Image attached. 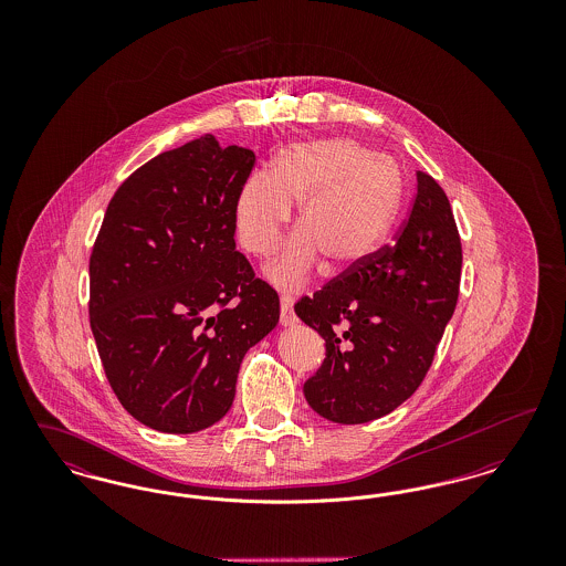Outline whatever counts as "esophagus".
Instances as JSON below:
<instances>
[{"label":"esophagus","instance_id":"34e87169","mask_svg":"<svg viewBox=\"0 0 566 566\" xmlns=\"http://www.w3.org/2000/svg\"><path fill=\"white\" fill-rule=\"evenodd\" d=\"M280 323L282 326H293L296 323L295 312H293V296L280 295Z\"/></svg>","mask_w":566,"mask_h":566}]
</instances>
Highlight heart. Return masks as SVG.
I'll return each mask as SVG.
<instances>
[{
  "label": "heart",
  "instance_id": "b5f03b06",
  "mask_svg": "<svg viewBox=\"0 0 566 566\" xmlns=\"http://www.w3.org/2000/svg\"><path fill=\"white\" fill-rule=\"evenodd\" d=\"M397 161L371 155L348 137L291 144L273 155L268 174H250L233 199L243 250L265 259L277 248L298 203L295 235L268 265L280 289L303 286L323 261L326 273L365 263L388 235L401 206Z\"/></svg>",
  "mask_w": 566,
  "mask_h": 566
}]
</instances>
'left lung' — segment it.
<instances>
[{"label":"left lung","instance_id":"1","mask_svg":"<svg viewBox=\"0 0 566 566\" xmlns=\"http://www.w3.org/2000/svg\"><path fill=\"white\" fill-rule=\"evenodd\" d=\"M460 268L448 195L416 171V197L395 242L295 303L326 348L321 369L303 384L310 407L331 422L363 424L407 401L457 310Z\"/></svg>","mask_w":566,"mask_h":566}]
</instances>
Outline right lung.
<instances>
[{
  "label": "right lung",
  "mask_w": 566,
  "mask_h": 566,
  "mask_svg": "<svg viewBox=\"0 0 566 566\" xmlns=\"http://www.w3.org/2000/svg\"><path fill=\"white\" fill-rule=\"evenodd\" d=\"M254 161L201 135L144 163L109 199L88 321L114 395L155 431L216 424L243 354L280 321L277 293L233 240V199Z\"/></svg>",
  "instance_id": "right-lung-1"
}]
</instances>
